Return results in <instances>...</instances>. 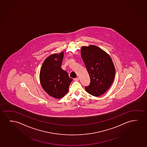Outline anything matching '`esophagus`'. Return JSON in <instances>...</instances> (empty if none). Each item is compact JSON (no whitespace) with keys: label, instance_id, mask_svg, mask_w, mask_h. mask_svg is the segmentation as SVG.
<instances>
[{"label":"esophagus","instance_id":"esophagus-1","mask_svg":"<svg viewBox=\"0 0 147 147\" xmlns=\"http://www.w3.org/2000/svg\"><path fill=\"white\" fill-rule=\"evenodd\" d=\"M79 80H80L79 78H75V79H74V80H75V81H79Z\"/></svg>","mask_w":147,"mask_h":147}]
</instances>
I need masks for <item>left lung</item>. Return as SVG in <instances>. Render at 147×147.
Returning a JSON list of instances; mask_svg holds the SVG:
<instances>
[{
  "mask_svg": "<svg viewBox=\"0 0 147 147\" xmlns=\"http://www.w3.org/2000/svg\"><path fill=\"white\" fill-rule=\"evenodd\" d=\"M81 56L89 73L91 83L87 92L98 97L105 93L113 82L115 69L109 55L95 45L82 46Z\"/></svg>",
  "mask_w": 147,
  "mask_h": 147,
  "instance_id": "obj_1",
  "label": "left lung"
}]
</instances>
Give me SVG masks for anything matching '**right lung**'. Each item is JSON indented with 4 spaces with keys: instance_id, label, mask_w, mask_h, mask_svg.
<instances>
[{
    "instance_id": "right-lung-1",
    "label": "right lung",
    "mask_w": 147,
    "mask_h": 147,
    "mask_svg": "<svg viewBox=\"0 0 147 147\" xmlns=\"http://www.w3.org/2000/svg\"><path fill=\"white\" fill-rule=\"evenodd\" d=\"M63 58V52L48 56L43 63L40 72L43 89L49 95L56 99L66 95L72 81L67 72L61 67Z\"/></svg>"
}]
</instances>
